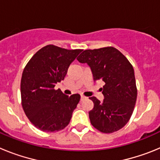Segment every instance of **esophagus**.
Here are the masks:
<instances>
[{
  "label": "esophagus",
  "mask_w": 160,
  "mask_h": 160,
  "mask_svg": "<svg viewBox=\"0 0 160 160\" xmlns=\"http://www.w3.org/2000/svg\"><path fill=\"white\" fill-rule=\"evenodd\" d=\"M84 99H86V97L83 95H81V101H83Z\"/></svg>",
  "instance_id": "obj_1"
}]
</instances>
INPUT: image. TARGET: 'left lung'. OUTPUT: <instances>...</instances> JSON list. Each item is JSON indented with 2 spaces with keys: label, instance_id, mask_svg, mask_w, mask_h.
Here are the masks:
<instances>
[{
  "label": "left lung",
  "instance_id": "8db88e82",
  "mask_svg": "<svg viewBox=\"0 0 160 160\" xmlns=\"http://www.w3.org/2000/svg\"><path fill=\"white\" fill-rule=\"evenodd\" d=\"M80 63L90 67L94 81L105 82L101 88L104 99L89 98L94 107L89 117L94 128L103 133H113L128 123L137 98L135 72L128 58L114 47L84 50L78 57Z\"/></svg>",
  "mask_w": 160,
  "mask_h": 160
}]
</instances>
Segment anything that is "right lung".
Segmentation results:
<instances>
[{
    "mask_svg": "<svg viewBox=\"0 0 160 160\" xmlns=\"http://www.w3.org/2000/svg\"><path fill=\"white\" fill-rule=\"evenodd\" d=\"M81 52L48 45L25 66L21 81L22 107L29 121L41 131H61L70 122L80 95H66L54 87L64 79L70 65Z\"/></svg>",
    "mask_w": 160,
    "mask_h": 160,
    "instance_id": "obj_1",
    "label": "right lung"
}]
</instances>
